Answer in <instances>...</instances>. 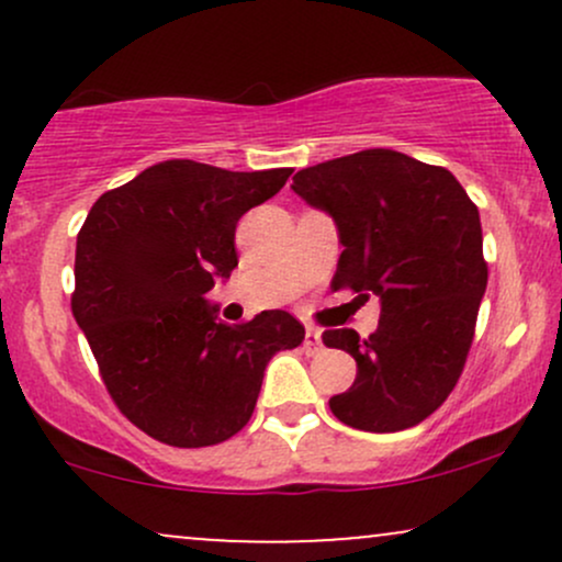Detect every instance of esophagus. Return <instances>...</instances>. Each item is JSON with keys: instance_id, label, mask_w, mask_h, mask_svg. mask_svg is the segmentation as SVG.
Listing matches in <instances>:
<instances>
[{"instance_id": "obj_1", "label": "esophagus", "mask_w": 562, "mask_h": 562, "mask_svg": "<svg viewBox=\"0 0 562 562\" xmlns=\"http://www.w3.org/2000/svg\"><path fill=\"white\" fill-rule=\"evenodd\" d=\"M303 346H306V351H312V353L322 351V330H317V327H306V338H303Z\"/></svg>"}]
</instances>
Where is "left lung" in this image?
Listing matches in <instances>:
<instances>
[{"label":"left lung","mask_w":562,"mask_h":562,"mask_svg":"<svg viewBox=\"0 0 562 562\" xmlns=\"http://www.w3.org/2000/svg\"><path fill=\"white\" fill-rule=\"evenodd\" d=\"M290 190L338 227L333 288L380 301L367 340L348 327L322 335L357 359L351 389L330 398L333 415L370 434L423 423L473 344L488 280L479 209L451 171L383 147L301 169Z\"/></svg>","instance_id":"1"}]
</instances>
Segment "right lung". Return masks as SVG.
I'll return each instance as SVG.
<instances>
[{
	"instance_id": "add662e5",
	"label": "right lung",
	"mask_w": 562,
	"mask_h": 562,
	"mask_svg": "<svg viewBox=\"0 0 562 562\" xmlns=\"http://www.w3.org/2000/svg\"><path fill=\"white\" fill-rule=\"evenodd\" d=\"M290 173L160 160L100 195L76 237L74 317L119 409L169 447L235 436L269 359L306 335L280 308L227 325L205 299L237 267L240 216Z\"/></svg>"
}]
</instances>
